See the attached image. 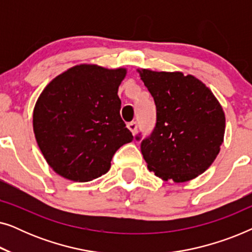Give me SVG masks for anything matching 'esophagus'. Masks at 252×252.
Returning a JSON list of instances; mask_svg holds the SVG:
<instances>
[{"instance_id": "1", "label": "esophagus", "mask_w": 252, "mask_h": 252, "mask_svg": "<svg viewBox=\"0 0 252 252\" xmlns=\"http://www.w3.org/2000/svg\"><path fill=\"white\" fill-rule=\"evenodd\" d=\"M127 127H128V129L130 130V132L133 133V135L136 133V129H137V124H136V122L128 123V125H127Z\"/></svg>"}]
</instances>
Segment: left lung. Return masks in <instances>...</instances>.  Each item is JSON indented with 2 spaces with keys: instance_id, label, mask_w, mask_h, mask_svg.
<instances>
[{
  "instance_id": "left-lung-1",
  "label": "left lung",
  "mask_w": 252,
  "mask_h": 252,
  "mask_svg": "<svg viewBox=\"0 0 252 252\" xmlns=\"http://www.w3.org/2000/svg\"><path fill=\"white\" fill-rule=\"evenodd\" d=\"M154 97L156 126L141 142L149 171L164 181L192 180L211 166L225 134V113L194 75L137 70ZM140 140V134L135 137Z\"/></svg>"
}]
</instances>
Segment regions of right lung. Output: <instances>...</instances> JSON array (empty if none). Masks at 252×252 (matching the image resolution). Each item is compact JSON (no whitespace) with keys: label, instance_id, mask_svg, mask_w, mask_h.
Instances as JSON below:
<instances>
[{"label":"right lung","instance_id":"add662e5","mask_svg":"<svg viewBox=\"0 0 252 252\" xmlns=\"http://www.w3.org/2000/svg\"><path fill=\"white\" fill-rule=\"evenodd\" d=\"M126 68L80 64L46 86L33 111L43 157L61 177L91 181L105 174L113 155L133 135L120 117L118 88Z\"/></svg>","mask_w":252,"mask_h":252}]
</instances>
